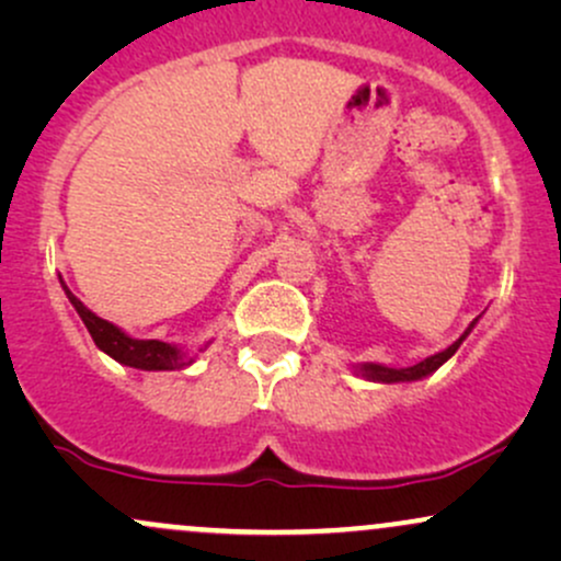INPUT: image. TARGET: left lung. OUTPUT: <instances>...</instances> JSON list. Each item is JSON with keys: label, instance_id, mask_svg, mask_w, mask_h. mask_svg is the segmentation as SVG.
Here are the masks:
<instances>
[{"label": "left lung", "instance_id": "8db88e82", "mask_svg": "<svg viewBox=\"0 0 561 561\" xmlns=\"http://www.w3.org/2000/svg\"><path fill=\"white\" fill-rule=\"evenodd\" d=\"M472 327H474V321H472V324H469V330L461 334V337L456 340L454 345H448L446 351L435 353V356L424 358V362L414 364V366H405V369H390V366H382V364H362L356 371L362 377H366V379H375V382H411V379H422V377L433 375L437 366L446 364L448 358L454 356L456 351H459V345L465 343V337H467L469 332H472Z\"/></svg>", "mask_w": 561, "mask_h": 561}]
</instances>
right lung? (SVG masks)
<instances>
[{
	"label": "right lung",
	"mask_w": 561,
	"mask_h": 561,
	"mask_svg": "<svg viewBox=\"0 0 561 561\" xmlns=\"http://www.w3.org/2000/svg\"><path fill=\"white\" fill-rule=\"evenodd\" d=\"M66 287V285H62ZM68 300L73 302V308L79 311L83 324H87L89 334H92L94 345L100 351H105L107 356L115 358L118 364L134 366V369H147V371H163V369H184L192 364V358L186 353L179 351L176 345L160 343V340H134L111 324V321L100 319L96 313L89 311L83 302L76 298L73 293L66 287Z\"/></svg>",
	"instance_id": "add662e5"
}]
</instances>
